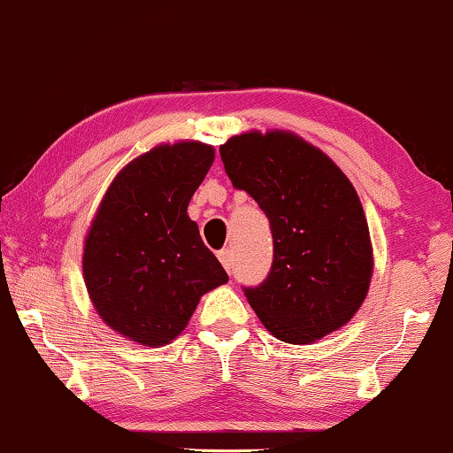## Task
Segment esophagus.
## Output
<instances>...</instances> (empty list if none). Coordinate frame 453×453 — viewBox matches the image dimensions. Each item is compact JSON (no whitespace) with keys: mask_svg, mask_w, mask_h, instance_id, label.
<instances>
[{"mask_svg":"<svg viewBox=\"0 0 453 453\" xmlns=\"http://www.w3.org/2000/svg\"><path fill=\"white\" fill-rule=\"evenodd\" d=\"M219 259L222 263V267H225L228 273H231V269H233V255H231V250H228V249L219 250Z\"/></svg>","mask_w":453,"mask_h":453,"instance_id":"1","label":"esophagus"}]
</instances>
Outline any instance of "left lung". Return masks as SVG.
I'll return each instance as SVG.
<instances>
[{"label": "left lung", "instance_id": "8db88e82", "mask_svg": "<svg viewBox=\"0 0 453 453\" xmlns=\"http://www.w3.org/2000/svg\"><path fill=\"white\" fill-rule=\"evenodd\" d=\"M226 176L273 234L267 280L242 288L263 326L310 344L357 314L372 277L366 217L350 180L322 150L289 131H249L220 145Z\"/></svg>", "mask_w": 453, "mask_h": 453}]
</instances>
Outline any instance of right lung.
<instances>
[{
    "label": "right lung",
    "mask_w": 453,
    "mask_h": 453,
    "mask_svg": "<svg viewBox=\"0 0 453 453\" xmlns=\"http://www.w3.org/2000/svg\"><path fill=\"white\" fill-rule=\"evenodd\" d=\"M212 162V145H157L117 173L88 228V297L103 322L134 342H172L200 297L228 281L188 217Z\"/></svg>",
    "instance_id": "1"
}]
</instances>
